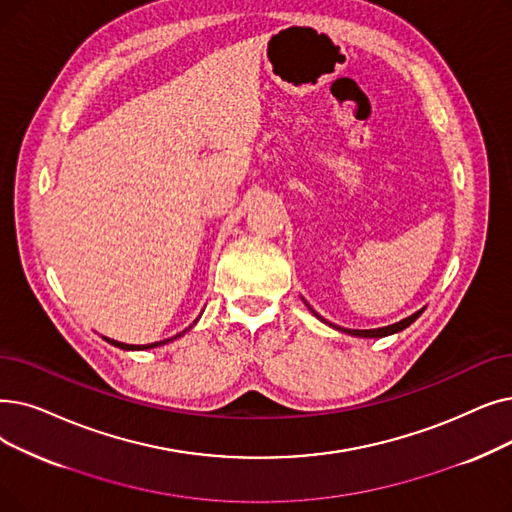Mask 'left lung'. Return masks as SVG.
<instances>
[{"instance_id":"8db88e82","label":"left lung","mask_w":512,"mask_h":512,"mask_svg":"<svg viewBox=\"0 0 512 512\" xmlns=\"http://www.w3.org/2000/svg\"><path fill=\"white\" fill-rule=\"evenodd\" d=\"M311 309V307H309ZM314 311V309H311ZM422 314V309L420 311H416V314H412L410 318H406V320H399V322H395V324H391V326H383V328H370V330H349V328H339V326H335V328H339V330H343V332H347V335H353V337H370V339H376V337H387V335H393V332H399V330H404L406 326H410L418 316ZM314 316L316 318H320L316 311H314ZM322 322H326L324 318H320ZM328 324V322H326ZM332 326V324H330Z\"/></svg>"}]
</instances>
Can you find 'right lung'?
I'll use <instances>...</instances> for the list:
<instances>
[{
    "instance_id": "1",
    "label": "right lung",
    "mask_w": 512,
    "mask_h": 512,
    "mask_svg": "<svg viewBox=\"0 0 512 512\" xmlns=\"http://www.w3.org/2000/svg\"><path fill=\"white\" fill-rule=\"evenodd\" d=\"M186 332V330H184ZM177 337H182V332L180 335H175V337H171V339H165V341H159V343H150V345H138V347H133V345H125V343H119V341H113V339H106L110 345H115V347H121V349H148V347H159V345H163V343H169V341H173V339H177Z\"/></svg>"
}]
</instances>
